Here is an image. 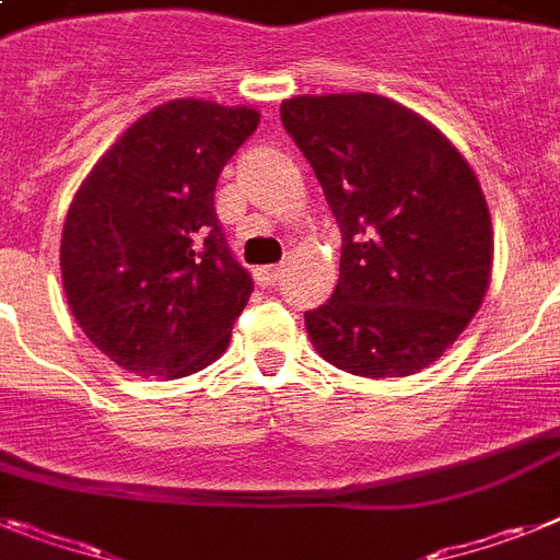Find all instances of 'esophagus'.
<instances>
[{
  "label": "esophagus",
  "mask_w": 560,
  "mask_h": 560,
  "mask_svg": "<svg viewBox=\"0 0 560 560\" xmlns=\"http://www.w3.org/2000/svg\"><path fill=\"white\" fill-rule=\"evenodd\" d=\"M281 276V265H267V267H258L256 270V281L261 284V288H270V284H276Z\"/></svg>",
  "instance_id": "obj_1"
}]
</instances>
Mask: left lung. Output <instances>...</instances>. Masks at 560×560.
Masks as SVG:
<instances>
[{
	"instance_id": "1",
	"label": "left lung",
	"mask_w": 560,
	"mask_h": 560,
	"mask_svg": "<svg viewBox=\"0 0 560 560\" xmlns=\"http://www.w3.org/2000/svg\"><path fill=\"white\" fill-rule=\"evenodd\" d=\"M341 228L336 293L304 313L324 361L364 378L421 373L453 347L492 276L490 208L447 136L378 93L281 102Z\"/></svg>"
}]
</instances>
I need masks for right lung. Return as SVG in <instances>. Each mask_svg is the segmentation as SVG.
I'll return each mask as SVG.
<instances>
[{"label":"right lung","instance_id":"1","mask_svg":"<svg viewBox=\"0 0 560 560\" xmlns=\"http://www.w3.org/2000/svg\"><path fill=\"white\" fill-rule=\"evenodd\" d=\"M250 105L173 98L93 164L59 265L77 324L113 364L182 378L213 364L253 293L213 208L219 173L258 128Z\"/></svg>","mask_w":560,"mask_h":560}]
</instances>
